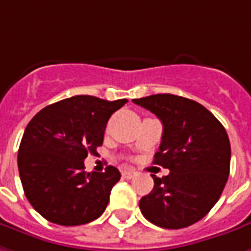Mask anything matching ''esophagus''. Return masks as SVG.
<instances>
[{"label": "esophagus", "instance_id": "obj_1", "mask_svg": "<svg viewBox=\"0 0 251 251\" xmlns=\"http://www.w3.org/2000/svg\"><path fill=\"white\" fill-rule=\"evenodd\" d=\"M136 175H137V172L133 170V169H125V170H122V177L124 178H133Z\"/></svg>", "mask_w": 251, "mask_h": 251}]
</instances>
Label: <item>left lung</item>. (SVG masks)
<instances>
[{
    "label": "left lung",
    "mask_w": 251,
    "mask_h": 251,
    "mask_svg": "<svg viewBox=\"0 0 251 251\" xmlns=\"http://www.w3.org/2000/svg\"><path fill=\"white\" fill-rule=\"evenodd\" d=\"M161 119L162 141L154 163L169 169L154 178V190L140 199L143 216L168 229L202 220L217 203L229 176L231 144L224 126L207 108L176 95L134 99Z\"/></svg>",
    "instance_id": "8db88e82"
}]
</instances>
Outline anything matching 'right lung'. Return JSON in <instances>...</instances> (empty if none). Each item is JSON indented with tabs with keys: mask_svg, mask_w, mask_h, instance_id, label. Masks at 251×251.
Instances as JSON below:
<instances>
[{
	"mask_svg": "<svg viewBox=\"0 0 251 251\" xmlns=\"http://www.w3.org/2000/svg\"><path fill=\"white\" fill-rule=\"evenodd\" d=\"M126 99L81 95L42 108L20 141L18 168L25 198L44 219L64 226L88 224L105 210L121 173L85 172L83 161L103 144L104 130Z\"/></svg>",
	"mask_w": 251,
	"mask_h": 251,
	"instance_id": "obj_1",
	"label": "right lung"
}]
</instances>
